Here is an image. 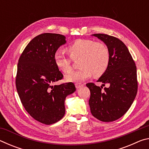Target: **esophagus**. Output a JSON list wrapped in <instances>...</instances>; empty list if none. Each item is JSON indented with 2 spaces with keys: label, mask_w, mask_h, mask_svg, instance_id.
Segmentation results:
<instances>
[{
  "label": "esophagus",
  "mask_w": 149,
  "mask_h": 149,
  "mask_svg": "<svg viewBox=\"0 0 149 149\" xmlns=\"http://www.w3.org/2000/svg\"><path fill=\"white\" fill-rule=\"evenodd\" d=\"M75 87H76V89H79V88L82 87L84 86V84H79V83H77V84H75Z\"/></svg>",
  "instance_id": "obj_1"
}]
</instances>
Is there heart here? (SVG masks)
Listing matches in <instances>:
<instances>
[{"label": "heart", "mask_w": 149, "mask_h": 149, "mask_svg": "<svg viewBox=\"0 0 149 149\" xmlns=\"http://www.w3.org/2000/svg\"><path fill=\"white\" fill-rule=\"evenodd\" d=\"M67 52L72 60L78 61L76 71L70 72L65 76L68 82L84 81L93 75L99 77L107 72L110 64V52L107 45L92 40L79 39L67 48ZM55 65L63 73H68L72 70L71 60L61 52L54 54Z\"/></svg>", "instance_id": "heart-1"}]
</instances>
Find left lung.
Instances as JSON below:
<instances>
[{
  "label": "left lung",
  "instance_id": "1",
  "mask_svg": "<svg viewBox=\"0 0 149 149\" xmlns=\"http://www.w3.org/2000/svg\"><path fill=\"white\" fill-rule=\"evenodd\" d=\"M110 52V64L98 82L109 87L86 84L91 92L89 104L92 115L102 122H113L123 116L131 107L137 93V68L129 50L116 37L97 33Z\"/></svg>",
  "mask_w": 149,
  "mask_h": 149
}]
</instances>
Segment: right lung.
I'll use <instances>...</instances> for the list:
<instances>
[{
	"instance_id": "add662e5",
	"label": "right lung",
	"mask_w": 149,
	"mask_h": 149,
	"mask_svg": "<svg viewBox=\"0 0 149 149\" xmlns=\"http://www.w3.org/2000/svg\"><path fill=\"white\" fill-rule=\"evenodd\" d=\"M65 43L62 35H39L27 45L17 64L16 85L22 104L31 117L46 125L62 119L65 98L76 90L73 83L52 85L63 77L54 54Z\"/></svg>"
}]
</instances>
